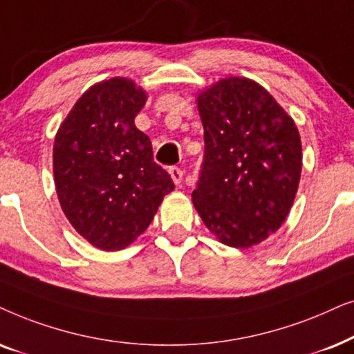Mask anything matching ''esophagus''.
<instances>
[{
  "label": "esophagus",
  "mask_w": 354,
  "mask_h": 354,
  "mask_svg": "<svg viewBox=\"0 0 354 354\" xmlns=\"http://www.w3.org/2000/svg\"><path fill=\"white\" fill-rule=\"evenodd\" d=\"M169 171V176H171V180L174 185H181L183 181V169L178 168V167H171L168 169Z\"/></svg>",
  "instance_id": "34e87169"
}]
</instances>
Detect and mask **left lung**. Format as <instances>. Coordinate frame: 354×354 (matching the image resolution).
<instances>
[{
  "instance_id": "8db88e82",
  "label": "left lung",
  "mask_w": 354,
  "mask_h": 354,
  "mask_svg": "<svg viewBox=\"0 0 354 354\" xmlns=\"http://www.w3.org/2000/svg\"><path fill=\"white\" fill-rule=\"evenodd\" d=\"M196 100L205 153L192 204L220 243L256 246L293 207L303 167L299 131L252 79H220Z\"/></svg>"
}]
</instances>
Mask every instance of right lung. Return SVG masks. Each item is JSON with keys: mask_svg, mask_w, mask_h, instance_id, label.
<instances>
[{"mask_svg": "<svg viewBox=\"0 0 354 354\" xmlns=\"http://www.w3.org/2000/svg\"><path fill=\"white\" fill-rule=\"evenodd\" d=\"M147 92L128 77L93 84L59 124L53 174L66 218L102 251L128 248L174 189L134 124Z\"/></svg>", "mask_w": 354, "mask_h": 354, "instance_id": "1", "label": "right lung"}]
</instances>
